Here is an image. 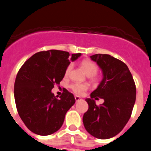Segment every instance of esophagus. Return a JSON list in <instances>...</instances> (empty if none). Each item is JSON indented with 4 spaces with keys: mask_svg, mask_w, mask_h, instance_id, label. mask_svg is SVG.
Instances as JSON below:
<instances>
[{
    "mask_svg": "<svg viewBox=\"0 0 151 151\" xmlns=\"http://www.w3.org/2000/svg\"><path fill=\"white\" fill-rule=\"evenodd\" d=\"M75 99H76V101H80V100H82V98H81L80 97H78V96L76 95L75 96Z\"/></svg>",
    "mask_w": 151,
    "mask_h": 151,
    "instance_id": "esophagus-1",
    "label": "esophagus"
}]
</instances>
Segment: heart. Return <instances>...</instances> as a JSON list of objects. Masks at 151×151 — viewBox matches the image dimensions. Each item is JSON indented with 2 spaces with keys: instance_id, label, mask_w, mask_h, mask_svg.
Returning <instances> with one entry per match:
<instances>
[{
  "instance_id": "obj_1",
  "label": "heart",
  "mask_w": 151,
  "mask_h": 151,
  "mask_svg": "<svg viewBox=\"0 0 151 151\" xmlns=\"http://www.w3.org/2000/svg\"><path fill=\"white\" fill-rule=\"evenodd\" d=\"M81 66L84 69V71L85 72V73L88 76H94L97 73V70H98V68H97V65L94 62L88 60H82V63H81ZM71 68L72 65L69 64V66H67V68L66 69V71H65V75L66 76H67L69 74L70 70H71ZM70 88H71V89L73 90V91L74 92L75 94H78V95H82V94H83L85 93V91L88 90V85L86 83H74L70 85Z\"/></svg>"
}]
</instances>
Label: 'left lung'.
I'll use <instances>...</instances> for the list:
<instances>
[{
  "label": "left lung",
  "instance_id": "left-lung-1",
  "mask_svg": "<svg viewBox=\"0 0 151 151\" xmlns=\"http://www.w3.org/2000/svg\"><path fill=\"white\" fill-rule=\"evenodd\" d=\"M91 59L97 63L103 78L97 88L85 101L88 110L83 116L85 129L100 139L113 138L120 132L130 119L136 99V87L126 64L109 54H94ZM105 102L100 106L95 100Z\"/></svg>",
  "mask_w": 151,
  "mask_h": 151
}]
</instances>
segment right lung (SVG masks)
I'll return each instance as SVG.
<instances>
[{"instance_id": "obj_1", "label": "right lung", "mask_w": 151, "mask_h": 151, "mask_svg": "<svg viewBox=\"0 0 151 151\" xmlns=\"http://www.w3.org/2000/svg\"><path fill=\"white\" fill-rule=\"evenodd\" d=\"M81 54H73L71 61ZM69 52L50 50L36 53L22 65L14 84V98L19 115L26 127L39 135L59 130L68 110L76 102L73 94L64 89L60 98L51 92L59 85L70 63Z\"/></svg>"}]
</instances>
